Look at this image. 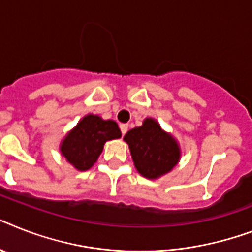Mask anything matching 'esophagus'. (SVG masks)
Returning a JSON list of instances; mask_svg holds the SVG:
<instances>
[{"label": "esophagus", "mask_w": 252, "mask_h": 252, "mask_svg": "<svg viewBox=\"0 0 252 252\" xmlns=\"http://www.w3.org/2000/svg\"><path fill=\"white\" fill-rule=\"evenodd\" d=\"M120 130H122L123 134H126V130H128V124H120Z\"/></svg>", "instance_id": "34e87169"}]
</instances>
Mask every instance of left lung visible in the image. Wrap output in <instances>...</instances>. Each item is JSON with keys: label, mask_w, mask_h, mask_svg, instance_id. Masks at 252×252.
<instances>
[{"label": "left lung", "mask_w": 252, "mask_h": 252, "mask_svg": "<svg viewBox=\"0 0 252 252\" xmlns=\"http://www.w3.org/2000/svg\"><path fill=\"white\" fill-rule=\"evenodd\" d=\"M134 167L146 179H158L172 171L179 163L181 150L177 141L161 129L157 120L147 118L141 126L124 136Z\"/></svg>", "instance_id": "obj_1"}]
</instances>
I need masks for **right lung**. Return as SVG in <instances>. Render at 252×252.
I'll return each mask as SVG.
<instances>
[{
  "label": "right lung",
  "instance_id": "add662e5",
  "mask_svg": "<svg viewBox=\"0 0 252 252\" xmlns=\"http://www.w3.org/2000/svg\"><path fill=\"white\" fill-rule=\"evenodd\" d=\"M120 137L122 132L114 120H103L89 114L69 130L59 150L77 171H88L101 155L106 141Z\"/></svg>",
  "mask_w": 252,
  "mask_h": 252
}]
</instances>
